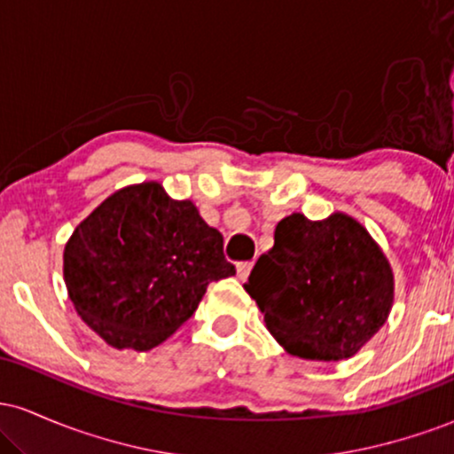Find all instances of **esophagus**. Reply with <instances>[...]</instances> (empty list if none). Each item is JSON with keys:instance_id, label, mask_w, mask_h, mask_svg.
Wrapping results in <instances>:
<instances>
[{"instance_id": "esophagus-1", "label": "esophagus", "mask_w": 454, "mask_h": 454, "mask_svg": "<svg viewBox=\"0 0 454 454\" xmlns=\"http://www.w3.org/2000/svg\"><path fill=\"white\" fill-rule=\"evenodd\" d=\"M249 273H252V262H241L237 264V278L245 281L249 278Z\"/></svg>"}]
</instances>
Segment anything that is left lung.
I'll list each match as a JSON object with an SVG mask.
<instances>
[{
  "mask_svg": "<svg viewBox=\"0 0 454 454\" xmlns=\"http://www.w3.org/2000/svg\"><path fill=\"white\" fill-rule=\"evenodd\" d=\"M275 341L305 361H346L384 326L395 303L387 254L356 217H284L245 284Z\"/></svg>",
  "mask_w": 454,
  "mask_h": 454,
  "instance_id": "obj_1",
  "label": "left lung"
}]
</instances>
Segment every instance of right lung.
<instances>
[{
	"label": "right lung",
	"instance_id": "1",
	"mask_svg": "<svg viewBox=\"0 0 454 454\" xmlns=\"http://www.w3.org/2000/svg\"><path fill=\"white\" fill-rule=\"evenodd\" d=\"M231 275L220 231L194 202L166 194L160 181L114 192L64 247L67 296L117 350L160 346L198 309L207 286Z\"/></svg>",
	"mask_w": 454,
	"mask_h": 454
}]
</instances>
